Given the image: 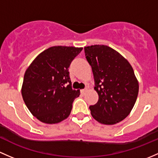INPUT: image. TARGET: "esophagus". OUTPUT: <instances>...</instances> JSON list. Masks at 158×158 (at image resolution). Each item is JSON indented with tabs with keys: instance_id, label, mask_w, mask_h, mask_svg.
Segmentation results:
<instances>
[{
	"instance_id": "esophagus-1",
	"label": "esophagus",
	"mask_w": 158,
	"mask_h": 158,
	"mask_svg": "<svg viewBox=\"0 0 158 158\" xmlns=\"http://www.w3.org/2000/svg\"><path fill=\"white\" fill-rule=\"evenodd\" d=\"M86 92H87V88H85V89H82V90H81V94H85L86 93Z\"/></svg>"
}]
</instances>
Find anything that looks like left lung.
<instances>
[{"mask_svg": "<svg viewBox=\"0 0 158 158\" xmlns=\"http://www.w3.org/2000/svg\"><path fill=\"white\" fill-rule=\"evenodd\" d=\"M84 50L99 96L97 104L89 107L93 118L106 125L120 122L131 112L139 93L132 66L108 46L96 44Z\"/></svg>", "mask_w": 158, "mask_h": 158, "instance_id": "obj_1", "label": "left lung"}]
</instances>
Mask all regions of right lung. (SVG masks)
Listing matches in <instances>:
<instances>
[{
	"label": "right lung",
	"instance_id": "obj_1",
	"mask_svg": "<svg viewBox=\"0 0 158 158\" xmlns=\"http://www.w3.org/2000/svg\"><path fill=\"white\" fill-rule=\"evenodd\" d=\"M82 48L54 46L39 54L26 69L22 95L29 111L40 121L54 124L69 117L80 94L73 89L69 67Z\"/></svg>",
	"mask_w": 158,
	"mask_h": 158
}]
</instances>
